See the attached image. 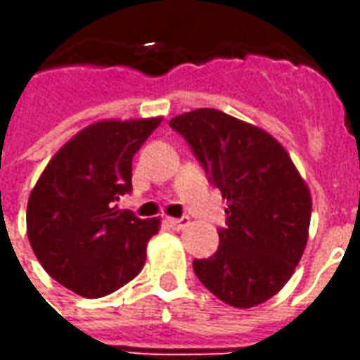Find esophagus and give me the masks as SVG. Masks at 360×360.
<instances>
[{"mask_svg":"<svg viewBox=\"0 0 360 360\" xmlns=\"http://www.w3.org/2000/svg\"><path fill=\"white\" fill-rule=\"evenodd\" d=\"M167 221V226L173 227V229H185V227L188 226V218H167L165 219Z\"/></svg>","mask_w":360,"mask_h":360,"instance_id":"esophagus-1","label":"esophagus"}]
</instances>
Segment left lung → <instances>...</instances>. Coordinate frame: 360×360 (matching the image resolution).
I'll use <instances>...</instances> for the list:
<instances>
[{
  "instance_id": "left-lung-1",
  "label": "left lung",
  "mask_w": 360,
  "mask_h": 360,
  "mask_svg": "<svg viewBox=\"0 0 360 360\" xmlns=\"http://www.w3.org/2000/svg\"><path fill=\"white\" fill-rule=\"evenodd\" d=\"M227 200L219 249L195 260L196 278L235 309L262 304L293 276L309 241L312 198L268 131L212 108L169 121Z\"/></svg>"
}]
</instances>
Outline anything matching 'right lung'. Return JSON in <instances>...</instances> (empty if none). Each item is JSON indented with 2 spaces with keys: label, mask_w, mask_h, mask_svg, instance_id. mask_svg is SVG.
Returning <instances> with one entry per match:
<instances>
[{
  "label": "right lung",
  "mask_w": 360,
  "mask_h": 360,
  "mask_svg": "<svg viewBox=\"0 0 360 360\" xmlns=\"http://www.w3.org/2000/svg\"><path fill=\"white\" fill-rule=\"evenodd\" d=\"M162 117L102 119L51 158L30 191L27 235L38 262L73 293L100 299L141 274L160 218L119 210L133 156Z\"/></svg>",
  "instance_id": "obj_1"
}]
</instances>
